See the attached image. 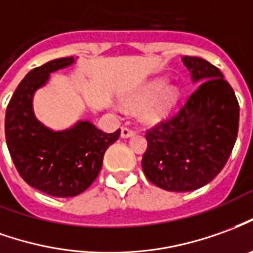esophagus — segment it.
<instances>
[{
  "label": "esophagus",
  "mask_w": 253,
  "mask_h": 253,
  "mask_svg": "<svg viewBox=\"0 0 253 253\" xmlns=\"http://www.w3.org/2000/svg\"><path fill=\"white\" fill-rule=\"evenodd\" d=\"M132 135H134V132H132L130 128H127V127H122V130H121L122 138H130V137H132Z\"/></svg>",
  "instance_id": "obj_1"
}]
</instances>
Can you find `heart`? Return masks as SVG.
<instances>
[{
    "instance_id": "1",
    "label": "heart",
    "mask_w": 253,
    "mask_h": 253,
    "mask_svg": "<svg viewBox=\"0 0 253 253\" xmlns=\"http://www.w3.org/2000/svg\"><path fill=\"white\" fill-rule=\"evenodd\" d=\"M182 98L179 86L167 82L164 78H155L122 97L123 105L138 109V119L146 126H156L169 119Z\"/></svg>"
}]
</instances>
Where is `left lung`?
Listing matches in <instances>:
<instances>
[{
  "mask_svg": "<svg viewBox=\"0 0 253 253\" xmlns=\"http://www.w3.org/2000/svg\"><path fill=\"white\" fill-rule=\"evenodd\" d=\"M182 63L197 86L179 114L146 132V178L169 192H192L212 181L236 144L240 107L218 68L200 57Z\"/></svg>",
  "mask_w": 253,
  "mask_h": 253,
  "instance_id": "8db88e82",
  "label": "left lung"
}]
</instances>
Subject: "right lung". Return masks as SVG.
<instances>
[{
	"mask_svg": "<svg viewBox=\"0 0 253 253\" xmlns=\"http://www.w3.org/2000/svg\"><path fill=\"white\" fill-rule=\"evenodd\" d=\"M77 60H52L28 72L5 114L6 145L19 174L30 186L54 197H74L89 188L101 169L105 151L121 135V130L108 134L89 121L53 130L37 119L35 91L49 82L50 74Z\"/></svg>",
	"mask_w": 253,
	"mask_h": 253,
	"instance_id": "add662e5",
	"label": "right lung"
}]
</instances>
